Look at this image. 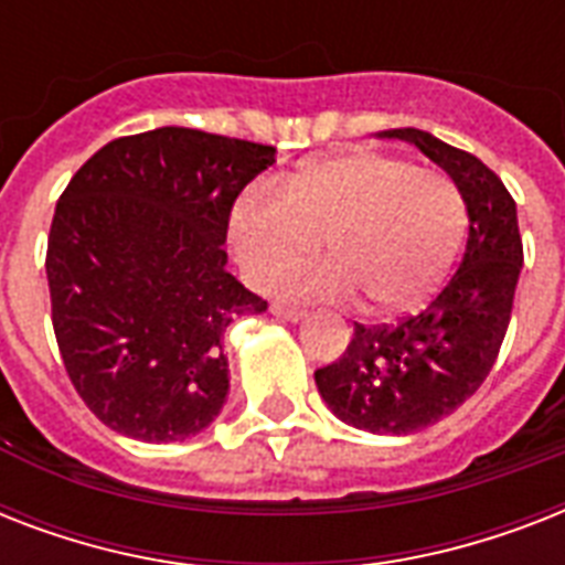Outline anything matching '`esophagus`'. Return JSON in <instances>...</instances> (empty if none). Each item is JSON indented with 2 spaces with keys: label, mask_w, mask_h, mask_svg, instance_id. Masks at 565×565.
Instances as JSON below:
<instances>
[{
  "label": "esophagus",
  "mask_w": 565,
  "mask_h": 565,
  "mask_svg": "<svg viewBox=\"0 0 565 565\" xmlns=\"http://www.w3.org/2000/svg\"><path fill=\"white\" fill-rule=\"evenodd\" d=\"M273 317L284 319V322H301L305 319V313L296 308H284V305H273Z\"/></svg>",
  "instance_id": "34e87169"
}]
</instances>
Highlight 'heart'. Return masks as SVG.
Segmentation results:
<instances>
[{
  "label": "heart",
  "instance_id": "heart-1",
  "mask_svg": "<svg viewBox=\"0 0 565 565\" xmlns=\"http://www.w3.org/2000/svg\"><path fill=\"white\" fill-rule=\"evenodd\" d=\"M466 202L443 172L384 152L319 158L281 181V195L246 190L228 211L243 278L266 287L322 246L317 269L275 284L290 299H354L372 317L411 313L437 292L466 237Z\"/></svg>",
  "mask_w": 565,
  "mask_h": 565
}]
</instances>
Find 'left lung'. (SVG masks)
<instances>
[{
  "mask_svg": "<svg viewBox=\"0 0 565 565\" xmlns=\"http://www.w3.org/2000/svg\"><path fill=\"white\" fill-rule=\"evenodd\" d=\"M455 181L469 239L446 287L398 326H354L345 354L317 370L322 402L337 419L370 434L407 437L455 413L490 375L510 326L522 273L516 202L475 154L419 128H390Z\"/></svg>",
  "mask_w": 565,
  "mask_h": 565,
  "instance_id": "8db88e82",
  "label": "left lung"
}]
</instances>
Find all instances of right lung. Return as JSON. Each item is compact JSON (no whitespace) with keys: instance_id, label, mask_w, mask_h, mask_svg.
<instances>
[{"instance_id":"obj_1","label":"right lung","mask_w":565,"mask_h":565,"mask_svg":"<svg viewBox=\"0 0 565 565\" xmlns=\"http://www.w3.org/2000/svg\"><path fill=\"white\" fill-rule=\"evenodd\" d=\"M275 149L163 126L102 146L66 184L46 278L64 370L110 430L195 437L228 398L225 331L266 301L225 269L228 211Z\"/></svg>"}]
</instances>
